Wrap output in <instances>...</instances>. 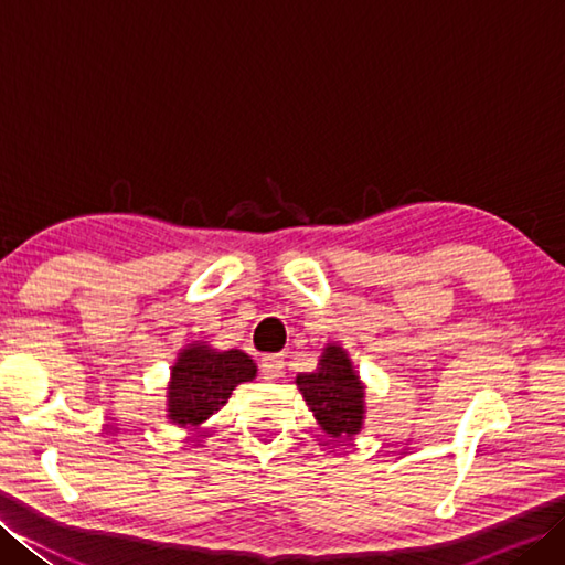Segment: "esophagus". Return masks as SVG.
Listing matches in <instances>:
<instances>
[{
  "instance_id": "esophagus-1",
  "label": "esophagus",
  "mask_w": 565,
  "mask_h": 565,
  "mask_svg": "<svg viewBox=\"0 0 565 565\" xmlns=\"http://www.w3.org/2000/svg\"><path fill=\"white\" fill-rule=\"evenodd\" d=\"M262 376L267 381H276L284 376V356L281 354H269L262 359Z\"/></svg>"
}]
</instances>
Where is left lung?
Returning a JSON list of instances; mask_svg holds the SVG:
<instances>
[{"mask_svg": "<svg viewBox=\"0 0 565 565\" xmlns=\"http://www.w3.org/2000/svg\"><path fill=\"white\" fill-rule=\"evenodd\" d=\"M296 386L326 435L352 439L362 431L366 386L342 344L328 342L322 347L318 369L310 374H298Z\"/></svg>", "mask_w": 565, "mask_h": 565, "instance_id": "8db88e82", "label": "left lung"}]
</instances>
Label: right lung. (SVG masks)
Returning <instances> with one entry per match:
<instances>
[{
    "label": "right lung",
    "instance_id": "1",
    "mask_svg": "<svg viewBox=\"0 0 565 565\" xmlns=\"http://www.w3.org/2000/svg\"><path fill=\"white\" fill-rule=\"evenodd\" d=\"M257 376V364L243 350H215L196 340L179 350L170 366L164 417L184 429H199L218 413L239 383Z\"/></svg>",
    "mask_w": 565,
    "mask_h": 565
}]
</instances>
